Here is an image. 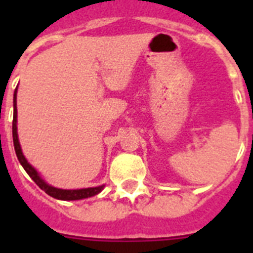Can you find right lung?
<instances>
[{
  "mask_svg": "<svg viewBox=\"0 0 253 253\" xmlns=\"http://www.w3.org/2000/svg\"><path fill=\"white\" fill-rule=\"evenodd\" d=\"M16 92L17 88L15 90L13 93V120H12V138H13V147H15V152H16L17 160L20 161L21 166L24 167L28 175L33 178L35 184L40 187L42 190H44L48 195H50L51 198H55L58 200H81V199L91 198V196H95L104 189V185L97 187H87V189H78V190H63V189H57V187H53L50 185H48L43 178L40 177L39 173L37 172V169L31 166L30 163L26 161V158L24 157L22 154L21 147H20L19 138H17V109H16Z\"/></svg>",
  "mask_w": 253,
  "mask_h": 253,
  "instance_id": "obj_1",
  "label": "right lung"
}]
</instances>
